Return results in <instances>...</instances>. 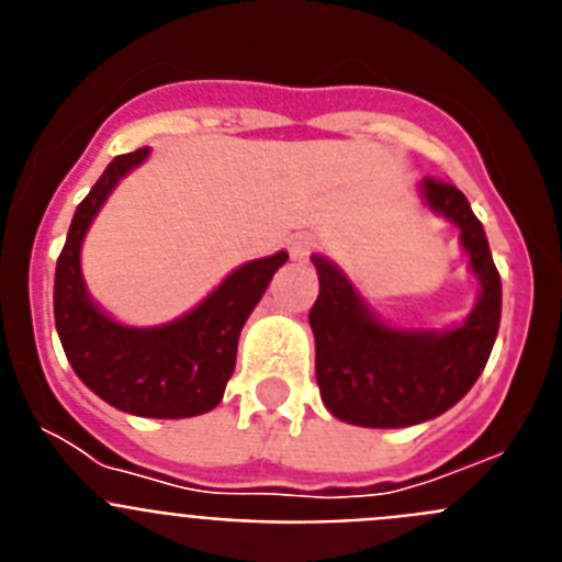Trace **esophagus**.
<instances>
[{
	"instance_id": "34e87169",
	"label": "esophagus",
	"mask_w": 562,
	"mask_h": 562,
	"mask_svg": "<svg viewBox=\"0 0 562 562\" xmlns=\"http://www.w3.org/2000/svg\"><path fill=\"white\" fill-rule=\"evenodd\" d=\"M312 252H315V238L312 236L301 233V236L290 238V256L295 258V261H306Z\"/></svg>"
}]
</instances>
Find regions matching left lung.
I'll use <instances>...</instances> for the list:
<instances>
[{"instance_id": "obj_1", "label": "left lung", "mask_w": 562, "mask_h": 562, "mask_svg": "<svg viewBox=\"0 0 562 562\" xmlns=\"http://www.w3.org/2000/svg\"><path fill=\"white\" fill-rule=\"evenodd\" d=\"M425 200L461 227V245L481 278L479 306L445 335L402 331L369 315L326 258L312 256L321 292L310 310L321 400L362 428H408L453 408L484 371L501 324V276L486 233L464 193L445 180L422 182Z\"/></svg>"}]
</instances>
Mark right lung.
Listing matches in <instances>:
<instances>
[{"label":"right lung","mask_w":562,"mask_h":562,"mask_svg":"<svg viewBox=\"0 0 562 562\" xmlns=\"http://www.w3.org/2000/svg\"><path fill=\"white\" fill-rule=\"evenodd\" d=\"M148 148L121 154L78 205L56 265L53 312L64 355L87 389L134 416L186 419L216 408L236 369L241 326L265 295L286 252L238 267L191 315L154 329L114 324L87 297L81 241L89 222L123 173L146 160Z\"/></svg>","instance_id":"add662e5"}]
</instances>
